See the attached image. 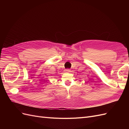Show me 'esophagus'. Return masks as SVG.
Here are the masks:
<instances>
[{"mask_svg":"<svg viewBox=\"0 0 129 129\" xmlns=\"http://www.w3.org/2000/svg\"><path fill=\"white\" fill-rule=\"evenodd\" d=\"M65 71L66 72H71V70H70V69H66Z\"/></svg>","mask_w":129,"mask_h":129,"instance_id":"34e87169","label":"esophagus"}]
</instances>
